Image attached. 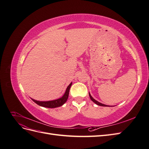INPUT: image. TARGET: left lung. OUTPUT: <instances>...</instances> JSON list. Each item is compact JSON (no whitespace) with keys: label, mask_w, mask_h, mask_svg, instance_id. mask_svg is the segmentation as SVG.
<instances>
[{"label":"left lung","mask_w":149,"mask_h":149,"mask_svg":"<svg viewBox=\"0 0 149 149\" xmlns=\"http://www.w3.org/2000/svg\"><path fill=\"white\" fill-rule=\"evenodd\" d=\"M89 96L90 99H91V101H92L93 102H94L95 103V104H96L97 105H98V106H105V107L109 106H107V105H106V104H102V103H101V102H98L97 101H96V100H94V99L91 96V94H90V93H89Z\"/></svg>","instance_id":"8db88e82"}]
</instances>
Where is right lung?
<instances>
[{
  "mask_svg": "<svg viewBox=\"0 0 149 149\" xmlns=\"http://www.w3.org/2000/svg\"><path fill=\"white\" fill-rule=\"evenodd\" d=\"M72 85V83H71L67 87L66 91L65 94H63L61 97L57 99V100H52V101H37L35 100H33V99H31L33 102H35L36 104H37L38 105L42 106L44 107H48V108H55L58 107H60L63 106L64 104L66 102L69 96V91H70V89Z\"/></svg>",
  "mask_w": 149,
  "mask_h": 149,
  "instance_id": "1",
  "label": "right lung"
}]
</instances>
